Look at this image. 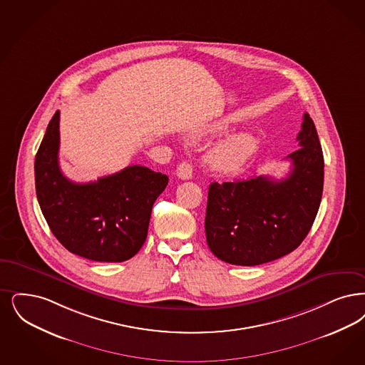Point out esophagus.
<instances>
[{
	"label": "esophagus",
	"mask_w": 365,
	"mask_h": 365,
	"mask_svg": "<svg viewBox=\"0 0 365 365\" xmlns=\"http://www.w3.org/2000/svg\"><path fill=\"white\" fill-rule=\"evenodd\" d=\"M176 175H178V178L183 179V180L190 179V178L192 176V167H191V164L187 163V161L180 163V164L178 165V168H176Z\"/></svg>",
	"instance_id": "34e87169"
}]
</instances>
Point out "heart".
Listing matches in <instances>:
<instances>
[{"instance_id":"obj_1","label":"heart","mask_w":365,"mask_h":365,"mask_svg":"<svg viewBox=\"0 0 365 365\" xmlns=\"http://www.w3.org/2000/svg\"><path fill=\"white\" fill-rule=\"evenodd\" d=\"M255 140L250 134L240 133L225 140L212 149L209 155L210 165L220 173L235 174L246 164L255 152Z\"/></svg>"}]
</instances>
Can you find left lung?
I'll list each match as a JSON object with an SVG mask.
<instances>
[{
    "label": "left lung",
    "instance_id": "8db88e82",
    "mask_svg": "<svg viewBox=\"0 0 365 365\" xmlns=\"http://www.w3.org/2000/svg\"><path fill=\"white\" fill-rule=\"evenodd\" d=\"M300 148L287 156L291 173L276 180L255 175L209 186L206 242L224 262L257 266L299 247L317 217L324 161L314 120L304 114Z\"/></svg>",
    "mask_w": 365,
    "mask_h": 365
}]
</instances>
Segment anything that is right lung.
I'll list each match as a JSON object with an SVG mask.
<instances>
[{
  "label": "right lung",
  "instance_id": "1",
  "mask_svg": "<svg viewBox=\"0 0 365 365\" xmlns=\"http://www.w3.org/2000/svg\"><path fill=\"white\" fill-rule=\"evenodd\" d=\"M59 111L51 118L35 158L38 202L59 243L96 262H123L145 243L152 206L168 176L129 165L96 182L74 183L58 164Z\"/></svg>",
  "mask_w": 365,
  "mask_h": 365
}]
</instances>
